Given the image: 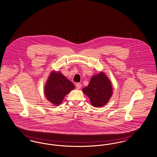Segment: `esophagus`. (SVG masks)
I'll return each instance as SVG.
<instances>
[{
  "label": "esophagus",
  "mask_w": 157,
  "mask_h": 157,
  "mask_svg": "<svg viewBox=\"0 0 157 157\" xmlns=\"http://www.w3.org/2000/svg\"><path fill=\"white\" fill-rule=\"evenodd\" d=\"M76 89H78V90H79V89H80L81 88V86H82V85H81V83H77L76 84Z\"/></svg>",
  "instance_id": "34e87169"
}]
</instances>
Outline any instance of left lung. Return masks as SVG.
Segmentation results:
<instances>
[{"label":"left lung","mask_w":157,"mask_h":157,"mask_svg":"<svg viewBox=\"0 0 157 157\" xmlns=\"http://www.w3.org/2000/svg\"><path fill=\"white\" fill-rule=\"evenodd\" d=\"M82 90L90 98L91 104L95 107L106 104L112 95L111 81L103 72L92 76L89 85Z\"/></svg>","instance_id":"1"}]
</instances>
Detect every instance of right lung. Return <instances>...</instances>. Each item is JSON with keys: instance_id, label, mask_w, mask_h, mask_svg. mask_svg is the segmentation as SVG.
Listing matches in <instances>:
<instances>
[{"instance_id": "right-lung-1", "label": "right lung", "mask_w": 157, "mask_h": 157, "mask_svg": "<svg viewBox=\"0 0 157 157\" xmlns=\"http://www.w3.org/2000/svg\"><path fill=\"white\" fill-rule=\"evenodd\" d=\"M75 88L72 82L60 72L53 71L45 85V96L47 99L58 106L62 102L65 96Z\"/></svg>"}]
</instances>
